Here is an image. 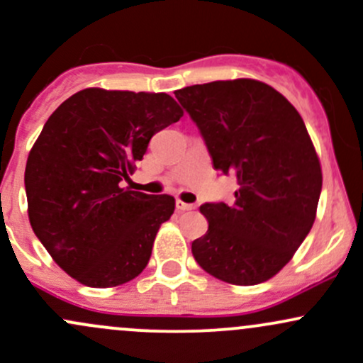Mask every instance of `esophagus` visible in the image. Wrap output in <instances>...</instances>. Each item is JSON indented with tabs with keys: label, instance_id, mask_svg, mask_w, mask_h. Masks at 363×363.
<instances>
[{
	"label": "esophagus",
	"instance_id": "obj_1",
	"mask_svg": "<svg viewBox=\"0 0 363 363\" xmlns=\"http://www.w3.org/2000/svg\"><path fill=\"white\" fill-rule=\"evenodd\" d=\"M175 207H177L179 212H186V211H193L194 205L193 203H184L182 200H177V201H175Z\"/></svg>",
	"mask_w": 363,
	"mask_h": 363
}]
</instances>
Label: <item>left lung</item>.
I'll return each instance as SVG.
<instances>
[{
	"label": "left lung",
	"mask_w": 363,
	"mask_h": 363,
	"mask_svg": "<svg viewBox=\"0 0 363 363\" xmlns=\"http://www.w3.org/2000/svg\"><path fill=\"white\" fill-rule=\"evenodd\" d=\"M175 97L200 128L213 169L236 179L231 205L205 203L208 230L194 261L233 285L274 277L316 217L322 167L301 114L273 86L240 78L186 86Z\"/></svg>",
	"instance_id": "1"
}]
</instances>
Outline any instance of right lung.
I'll return each instance as SVG.
<instances>
[{
	"label": "right lung",
	"instance_id": "right-lung-1",
	"mask_svg": "<svg viewBox=\"0 0 363 363\" xmlns=\"http://www.w3.org/2000/svg\"><path fill=\"white\" fill-rule=\"evenodd\" d=\"M182 114L167 94L85 89L47 120L26 165L29 223L79 284L116 287L147 266L175 200L132 191L123 181L151 137Z\"/></svg>",
	"mask_w": 363,
	"mask_h": 363
}]
</instances>
